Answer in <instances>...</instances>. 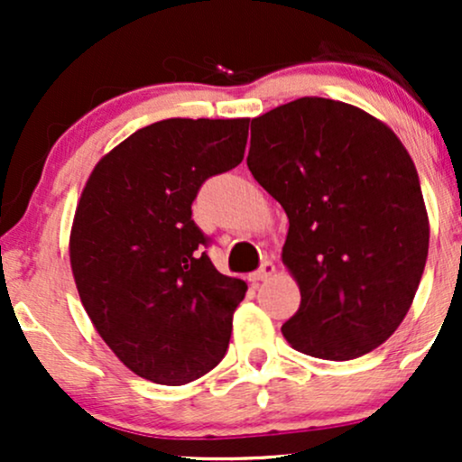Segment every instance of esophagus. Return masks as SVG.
I'll use <instances>...</instances> for the list:
<instances>
[{
    "label": "esophagus",
    "instance_id": "1",
    "mask_svg": "<svg viewBox=\"0 0 462 462\" xmlns=\"http://www.w3.org/2000/svg\"><path fill=\"white\" fill-rule=\"evenodd\" d=\"M273 273H275V264L272 261H267L261 264V269H258V272H254L252 275H249V280H252V282H263V280L272 278Z\"/></svg>",
    "mask_w": 462,
    "mask_h": 462
}]
</instances>
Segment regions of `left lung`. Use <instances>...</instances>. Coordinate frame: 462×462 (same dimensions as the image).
Listing matches in <instances>:
<instances>
[{
  "instance_id": "left-lung-1",
  "label": "left lung",
  "mask_w": 462,
  "mask_h": 462,
  "mask_svg": "<svg viewBox=\"0 0 462 462\" xmlns=\"http://www.w3.org/2000/svg\"><path fill=\"white\" fill-rule=\"evenodd\" d=\"M247 167L289 217L282 263L300 309L291 347L352 360L404 321L430 224L411 153L380 119L346 102L300 97L252 119Z\"/></svg>"
}]
</instances>
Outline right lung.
<instances>
[{"mask_svg": "<svg viewBox=\"0 0 462 462\" xmlns=\"http://www.w3.org/2000/svg\"><path fill=\"white\" fill-rule=\"evenodd\" d=\"M249 119H164L110 150L79 195L69 261L95 330L130 371L180 386L226 356L247 284L219 273L190 204L243 161Z\"/></svg>", "mask_w": 462, "mask_h": 462, "instance_id": "add662e5", "label": "right lung"}]
</instances>
